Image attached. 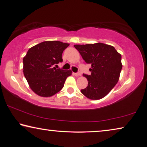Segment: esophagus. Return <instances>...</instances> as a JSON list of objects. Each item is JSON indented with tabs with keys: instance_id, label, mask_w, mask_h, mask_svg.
<instances>
[{
	"instance_id": "esophagus-1",
	"label": "esophagus",
	"mask_w": 147,
	"mask_h": 147,
	"mask_svg": "<svg viewBox=\"0 0 147 147\" xmlns=\"http://www.w3.org/2000/svg\"><path fill=\"white\" fill-rule=\"evenodd\" d=\"M73 74L76 76H78L80 75V73H73Z\"/></svg>"
}]
</instances>
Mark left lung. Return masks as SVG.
<instances>
[{"label":"left lung","mask_w":147,"mask_h":147,"mask_svg":"<svg viewBox=\"0 0 147 147\" xmlns=\"http://www.w3.org/2000/svg\"><path fill=\"white\" fill-rule=\"evenodd\" d=\"M84 60L91 64L90 75L84 74L88 80L83 94L91 100L105 97L118 83L122 69L121 55L113 46L103 43L74 45Z\"/></svg>","instance_id":"1"}]
</instances>
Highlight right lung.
I'll return each instance as SVG.
<instances>
[{"instance_id": "1", "label": "right lung", "mask_w": 147, "mask_h": 147, "mask_svg": "<svg viewBox=\"0 0 147 147\" xmlns=\"http://www.w3.org/2000/svg\"><path fill=\"white\" fill-rule=\"evenodd\" d=\"M69 46L60 41H45L31 47L23 58V72L32 90L49 97L63 87L71 70L56 69L62 62V53Z\"/></svg>"}]
</instances>
